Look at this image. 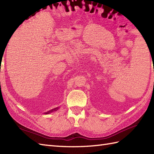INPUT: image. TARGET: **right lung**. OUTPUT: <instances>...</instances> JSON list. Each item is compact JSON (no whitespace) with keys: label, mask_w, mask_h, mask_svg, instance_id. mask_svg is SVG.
I'll list each match as a JSON object with an SVG mask.
<instances>
[{"label":"right lung","mask_w":154,"mask_h":154,"mask_svg":"<svg viewBox=\"0 0 154 154\" xmlns=\"http://www.w3.org/2000/svg\"><path fill=\"white\" fill-rule=\"evenodd\" d=\"M57 109V108H56V109H53V110H51L48 111V112H45V114H49V113H50V112H53V111H54V110H56Z\"/></svg>","instance_id":"1"}]
</instances>
